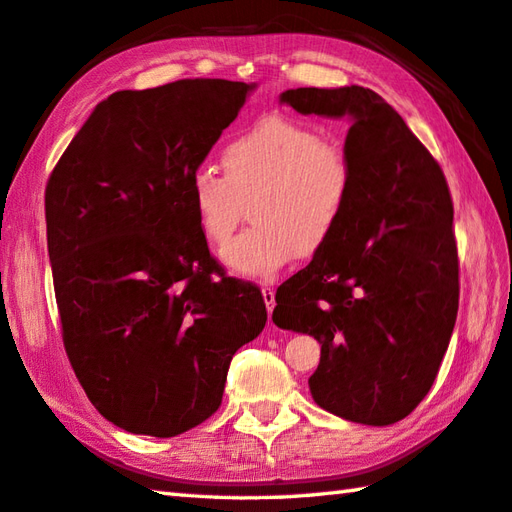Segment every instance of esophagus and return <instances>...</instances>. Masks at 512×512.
<instances>
[{"instance_id": "34e87169", "label": "esophagus", "mask_w": 512, "mask_h": 512, "mask_svg": "<svg viewBox=\"0 0 512 512\" xmlns=\"http://www.w3.org/2000/svg\"><path fill=\"white\" fill-rule=\"evenodd\" d=\"M263 298H265V305H267V311H269V320H271V311H274V307H276V294H274V289H271V287H263Z\"/></svg>"}]
</instances>
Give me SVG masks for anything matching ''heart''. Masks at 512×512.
Returning <instances> with one entry per match:
<instances>
[{"label": "heart", "mask_w": 512, "mask_h": 512, "mask_svg": "<svg viewBox=\"0 0 512 512\" xmlns=\"http://www.w3.org/2000/svg\"><path fill=\"white\" fill-rule=\"evenodd\" d=\"M221 165L223 176L192 172L187 201L198 234L214 247L232 238L249 205L252 227L221 252L245 276H271L296 254H318L338 232L356 183L347 145L283 114L229 137Z\"/></svg>", "instance_id": "heart-1"}]
</instances>
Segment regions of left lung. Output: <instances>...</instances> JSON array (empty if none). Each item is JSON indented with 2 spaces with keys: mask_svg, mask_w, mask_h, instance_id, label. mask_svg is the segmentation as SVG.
Here are the masks:
<instances>
[{
  "mask_svg": "<svg viewBox=\"0 0 512 512\" xmlns=\"http://www.w3.org/2000/svg\"><path fill=\"white\" fill-rule=\"evenodd\" d=\"M302 114L353 117L356 183L338 232L276 291L274 322L320 342L314 402L349 422L404 420L440 371L460 307L453 198L431 152L373 90L296 88Z\"/></svg>",
  "mask_w": 512,
  "mask_h": 512,
  "instance_id": "obj_1",
  "label": "left lung"
}]
</instances>
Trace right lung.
Listing matches in <instances>:
<instances>
[{
	"label": "right lung",
	"instance_id": "1",
	"mask_svg": "<svg viewBox=\"0 0 512 512\" xmlns=\"http://www.w3.org/2000/svg\"><path fill=\"white\" fill-rule=\"evenodd\" d=\"M252 86L181 79L101 101L46 183L61 338L97 411L174 437L212 417L234 353L267 322L198 234L187 183Z\"/></svg>",
	"mask_w": 512,
	"mask_h": 512
}]
</instances>
